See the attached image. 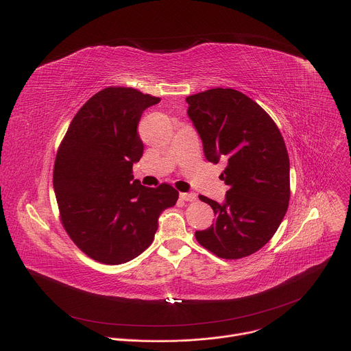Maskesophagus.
<instances>
[{"mask_svg":"<svg viewBox=\"0 0 351 351\" xmlns=\"http://www.w3.org/2000/svg\"><path fill=\"white\" fill-rule=\"evenodd\" d=\"M179 197L182 199H184V202H190V203H193V202H195V199H197V195L194 193H180Z\"/></svg>","mask_w":351,"mask_h":351,"instance_id":"34e87169","label":"esophagus"}]
</instances>
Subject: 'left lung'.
<instances>
[{
    "instance_id": "left-lung-1",
    "label": "left lung",
    "mask_w": 351,
    "mask_h": 351,
    "mask_svg": "<svg viewBox=\"0 0 351 351\" xmlns=\"http://www.w3.org/2000/svg\"><path fill=\"white\" fill-rule=\"evenodd\" d=\"M207 161L228 162L221 173L229 190L223 203L199 195L215 222L197 230V241L221 258L254 254L278 230L290 198V162L271 117L233 88H211L186 98Z\"/></svg>"
}]
</instances>
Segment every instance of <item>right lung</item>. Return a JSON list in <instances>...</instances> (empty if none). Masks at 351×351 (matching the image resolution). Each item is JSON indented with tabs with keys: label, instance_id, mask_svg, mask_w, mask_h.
<instances>
[{
	"label": "right lung",
	"instance_id": "right-lung-1",
	"mask_svg": "<svg viewBox=\"0 0 351 351\" xmlns=\"http://www.w3.org/2000/svg\"><path fill=\"white\" fill-rule=\"evenodd\" d=\"M161 98L130 87L94 94L72 119L54 165V191L65 230L90 258L128 263L153 243L161 213L179 193L145 187L132 175L143 156L137 125Z\"/></svg>",
	"mask_w": 351,
	"mask_h": 351
}]
</instances>
